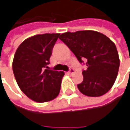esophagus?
<instances>
[{
	"label": "esophagus",
	"mask_w": 130,
	"mask_h": 130,
	"mask_svg": "<svg viewBox=\"0 0 130 130\" xmlns=\"http://www.w3.org/2000/svg\"><path fill=\"white\" fill-rule=\"evenodd\" d=\"M74 72V69L72 68H70L69 70H68V71H67V74H72Z\"/></svg>",
	"instance_id": "1"
}]
</instances>
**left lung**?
Masks as SVG:
<instances>
[{"instance_id":"1","label":"left lung","mask_w":130,"mask_h":130,"mask_svg":"<svg viewBox=\"0 0 130 130\" xmlns=\"http://www.w3.org/2000/svg\"><path fill=\"white\" fill-rule=\"evenodd\" d=\"M59 39L74 53L80 63H85L83 80L77 85L81 93L89 97H100L108 92L117 78L120 60L115 44L97 31L67 32Z\"/></svg>"}]
</instances>
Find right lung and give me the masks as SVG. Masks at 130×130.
<instances>
[{"mask_svg": "<svg viewBox=\"0 0 130 130\" xmlns=\"http://www.w3.org/2000/svg\"><path fill=\"white\" fill-rule=\"evenodd\" d=\"M59 33L36 35L23 41L15 53L12 71L19 88L31 100L44 103L56 98L63 71L50 69V58Z\"/></svg>", "mask_w": 130, "mask_h": 130, "instance_id": "right-lung-1", "label": "right lung"}]
</instances>
